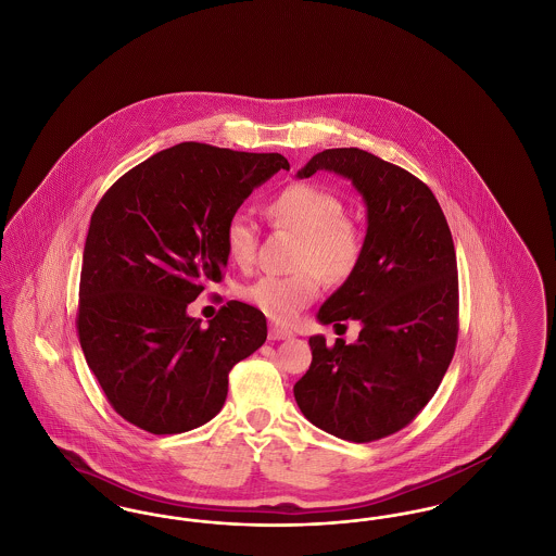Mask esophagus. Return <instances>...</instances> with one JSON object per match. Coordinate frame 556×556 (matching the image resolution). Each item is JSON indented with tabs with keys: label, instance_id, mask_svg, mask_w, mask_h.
<instances>
[{
	"label": "esophagus",
	"instance_id": "obj_1",
	"mask_svg": "<svg viewBox=\"0 0 556 556\" xmlns=\"http://www.w3.org/2000/svg\"><path fill=\"white\" fill-rule=\"evenodd\" d=\"M293 338L288 327H281V325H270L268 327V340H290Z\"/></svg>",
	"mask_w": 556,
	"mask_h": 556
}]
</instances>
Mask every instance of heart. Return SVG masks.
<instances>
[{
	"label": "heart",
	"instance_id": "1",
	"mask_svg": "<svg viewBox=\"0 0 556 556\" xmlns=\"http://www.w3.org/2000/svg\"><path fill=\"white\" fill-rule=\"evenodd\" d=\"M266 214L277 229L300 238L293 275H265L243 288V298L275 320H291L317 300L323 279L342 283L361 263L365 236L344 214V202L329 189L313 184L283 187ZM225 245L233 263L250 266L256 258L258 227L243 212H236L225 227Z\"/></svg>",
	"mask_w": 556,
	"mask_h": 556
}]
</instances>
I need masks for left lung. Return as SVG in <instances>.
<instances>
[{
    "instance_id": "1",
    "label": "left lung",
    "mask_w": 556,
    "mask_h": 556,
    "mask_svg": "<svg viewBox=\"0 0 556 556\" xmlns=\"http://www.w3.org/2000/svg\"><path fill=\"white\" fill-rule=\"evenodd\" d=\"M348 177L367 204L363 258L325 300L323 325L358 320L354 344L308 340L313 363L293 386L304 417L365 444L410 424L440 388L458 338L456 252L446 216L421 179L358 148L325 150L298 170Z\"/></svg>"
}]
</instances>
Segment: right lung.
<instances>
[{
  "mask_svg": "<svg viewBox=\"0 0 556 556\" xmlns=\"http://www.w3.org/2000/svg\"><path fill=\"white\" fill-rule=\"evenodd\" d=\"M281 154L186 141L125 173L91 214L77 333L110 406L156 435L208 424L229 370L266 340V318L238 300L202 325L187 315L223 281L227 220L277 170Z\"/></svg>",
  "mask_w": 556,
  "mask_h": 556,
  "instance_id": "add662e5",
  "label": "right lung"
}]
</instances>
